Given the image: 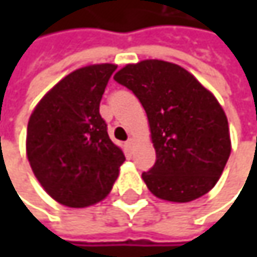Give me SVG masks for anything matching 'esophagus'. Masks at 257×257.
I'll list each match as a JSON object with an SVG mask.
<instances>
[{
    "label": "esophagus",
    "mask_w": 257,
    "mask_h": 257,
    "mask_svg": "<svg viewBox=\"0 0 257 257\" xmlns=\"http://www.w3.org/2000/svg\"><path fill=\"white\" fill-rule=\"evenodd\" d=\"M132 144H134V140H132V138H129L128 141L125 143V146H126L128 149H132Z\"/></svg>",
    "instance_id": "obj_1"
}]
</instances>
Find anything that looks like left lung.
I'll list each match as a JSON object with an SVG mask.
<instances>
[{"label":"left lung","mask_w":257,"mask_h":257,"mask_svg":"<svg viewBox=\"0 0 257 257\" xmlns=\"http://www.w3.org/2000/svg\"><path fill=\"white\" fill-rule=\"evenodd\" d=\"M114 80L146 110L155 165L143 173L149 190L165 201L189 202L210 192L231 155L226 114L214 95L176 64H129Z\"/></svg>","instance_id":"8db88e82"}]
</instances>
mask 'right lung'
I'll use <instances>...</instances> for the list:
<instances>
[{
  "label": "right lung",
  "instance_id": "obj_1",
  "mask_svg": "<svg viewBox=\"0 0 257 257\" xmlns=\"http://www.w3.org/2000/svg\"><path fill=\"white\" fill-rule=\"evenodd\" d=\"M116 68L99 64L73 71L43 96L29 117V165L44 190L62 205L83 208L104 199L125 162L99 114Z\"/></svg>",
  "mask_w": 257,
  "mask_h": 257
}]
</instances>
